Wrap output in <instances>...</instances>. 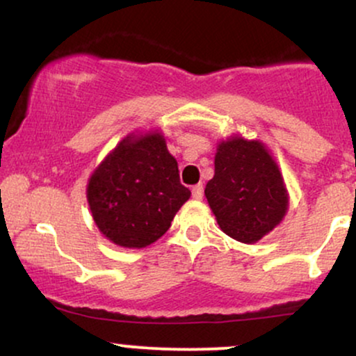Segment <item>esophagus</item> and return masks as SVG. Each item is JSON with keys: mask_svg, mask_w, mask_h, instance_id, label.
I'll return each mask as SVG.
<instances>
[{"mask_svg": "<svg viewBox=\"0 0 356 356\" xmlns=\"http://www.w3.org/2000/svg\"><path fill=\"white\" fill-rule=\"evenodd\" d=\"M191 193H193V198H195L196 201L203 200V185H201V183H198V185H196V186H193Z\"/></svg>", "mask_w": 356, "mask_h": 356, "instance_id": "obj_1", "label": "esophagus"}]
</instances>
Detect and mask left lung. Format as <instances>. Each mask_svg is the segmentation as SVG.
I'll return each instance as SVG.
<instances>
[{"mask_svg":"<svg viewBox=\"0 0 356 356\" xmlns=\"http://www.w3.org/2000/svg\"><path fill=\"white\" fill-rule=\"evenodd\" d=\"M204 196L222 232L254 244L284 221L289 209L287 185L264 142L232 134L218 142L214 177Z\"/></svg>","mask_w":356,"mask_h":356,"instance_id":"1","label":"left lung"}]
</instances>
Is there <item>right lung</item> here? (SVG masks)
Wrapping results in <instances>:
<instances>
[{
  "mask_svg": "<svg viewBox=\"0 0 356 356\" xmlns=\"http://www.w3.org/2000/svg\"><path fill=\"white\" fill-rule=\"evenodd\" d=\"M87 203L100 234L125 249L161 238L191 191L179 183L178 161L161 130L130 131L87 181Z\"/></svg>",
  "mask_w": 356,
  "mask_h": 356,
  "instance_id": "right-lung-1",
  "label": "right lung"
}]
</instances>
